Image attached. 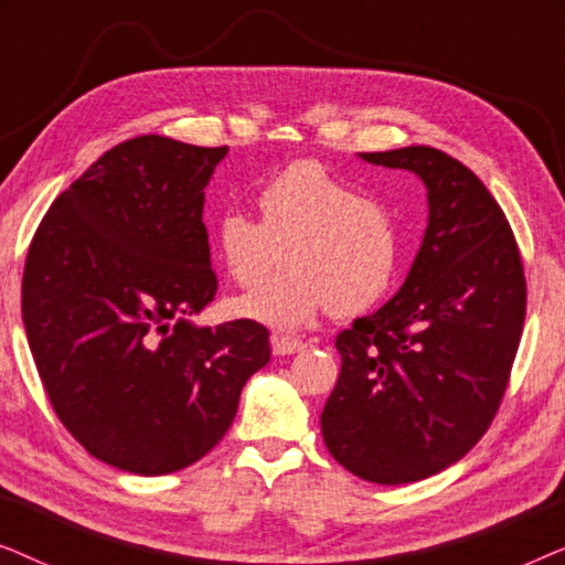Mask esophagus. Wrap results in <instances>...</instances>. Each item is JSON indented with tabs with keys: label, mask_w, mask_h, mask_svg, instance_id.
I'll return each instance as SVG.
<instances>
[{
	"label": "esophagus",
	"mask_w": 565,
	"mask_h": 565,
	"mask_svg": "<svg viewBox=\"0 0 565 565\" xmlns=\"http://www.w3.org/2000/svg\"><path fill=\"white\" fill-rule=\"evenodd\" d=\"M306 350V344L296 337H273V352L275 354H296Z\"/></svg>",
	"instance_id": "esophagus-1"
}]
</instances>
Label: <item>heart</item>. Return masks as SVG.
Segmentation results:
<instances>
[{
    "instance_id": "heart-1",
    "label": "heart",
    "mask_w": 565,
    "mask_h": 565,
    "mask_svg": "<svg viewBox=\"0 0 565 565\" xmlns=\"http://www.w3.org/2000/svg\"><path fill=\"white\" fill-rule=\"evenodd\" d=\"M262 221L226 211L215 223V249L242 288L234 311L273 329H298L329 306L350 316L377 303L398 269L401 236L393 215L339 180L319 161H296L257 192Z\"/></svg>"
}]
</instances>
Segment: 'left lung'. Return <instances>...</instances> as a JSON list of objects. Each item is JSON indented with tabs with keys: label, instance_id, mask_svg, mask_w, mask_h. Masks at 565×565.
Segmentation results:
<instances>
[{
	"label": "left lung",
	"instance_id": "1",
	"mask_svg": "<svg viewBox=\"0 0 565 565\" xmlns=\"http://www.w3.org/2000/svg\"><path fill=\"white\" fill-rule=\"evenodd\" d=\"M427 188V228L404 285L337 337L342 373L321 412L331 458L396 486L458 462L507 391L524 303L512 228L486 184L431 146L360 153Z\"/></svg>",
	"mask_w": 565,
	"mask_h": 565
}]
</instances>
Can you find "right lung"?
<instances>
[{
  "label": "right lung",
  "instance_id": "add662e5",
  "mask_svg": "<svg viewBox=\"0 0 565 565\" xmlns=\"http://www.w3.org/2000/svg\"><path fill=\"white\" fill-rule=\"evenodd\" d=\"M228 149L138 136L49 207L22 275V321L53 412L97 460L167 476L211 452L269 334L198 327L218 288L205 188Z\"/></svg>",
  "mask_w": 565,
  "mask_h": 565
}]
</instances>
